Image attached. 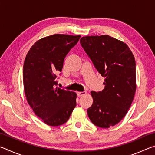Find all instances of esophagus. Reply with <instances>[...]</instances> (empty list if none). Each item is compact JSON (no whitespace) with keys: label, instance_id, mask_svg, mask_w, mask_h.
<instances>
[{"label":"esophagus","instance_id":"esophagus-1","mask_svg":"<svg viewBox=\"0 0 155 155\" xmlns=\"http://www.w3.org/2000/svg\"><path fill=\"white\" fill-rule=\"evenodd\" d=\"M87 94V91H79V92H77V95L78 97H81V96H83V95H85V94Z\"/></svg>","mask_w":155,"mask_h":155}]
</instances>
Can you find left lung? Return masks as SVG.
<instances>
[{
    "label": "left lung",
    "instance_id": "left-lung-1",
    "mask_svg": "<svg viewBox=\"0 0 155 155\" xmlns=\"http://www.w3.org/2000/svg\"><path fill=\"white\" fill-rule=\"evenodd\" d=\"M80 43L105 78L104 90L91 92L93 103L87 109L89 118L98 127H113L124 118L134 98L135 57L127 44L107 35L83 37Z\"/></svg>",
    "mask_w": 155,
    "mask_h": 155
}]
</instances>
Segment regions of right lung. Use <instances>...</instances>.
<instances>
[{"label": "right lung", "mask_w": 155, "mask_h": 155, "mask_svg": "<svg viewBox=\"0 0 155 155\" xmlns=\"http://www.w3.org/2000/svg\"><path fill=\"white\" fill-rule=\"evenodd\" d=\"M81 35L54 34L33 44L23 66L26 98L35 114L52 127L66 122L77 105V94L56 87L64 59Z\"/></svg>", "instance_id": "obj_1"}]
</instances>
